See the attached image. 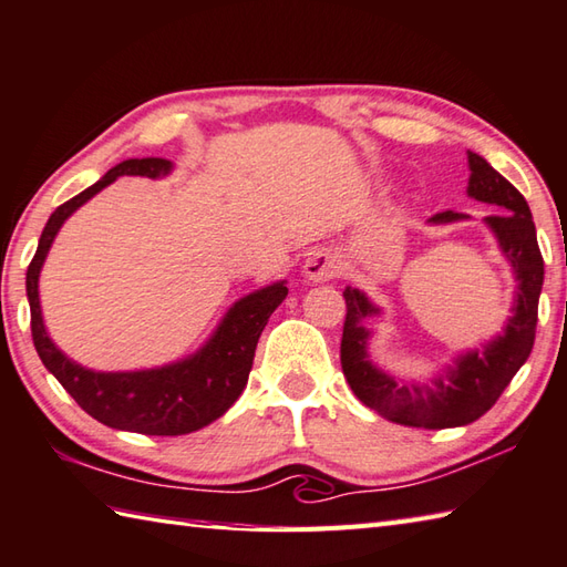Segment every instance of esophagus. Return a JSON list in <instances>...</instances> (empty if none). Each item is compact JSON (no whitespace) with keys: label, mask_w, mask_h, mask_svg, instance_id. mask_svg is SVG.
<instances>
[{"label":"esophagus","mask_w":567,"mask_h":567,"mask_svg":"<svg viewBox=\"0 0 567 567\" xmlns=\"http://www.w3.org/2000/svg\"><path fill=\"white\" fill-rule=\"evenodd\" d=\"M302 270H305L307 280L327 282V280H334V277L339 275V260L332 250L319 248V250H312L310 255H307Z\"/></svg>","instance_id":"esophagus-1"}]
</instances>
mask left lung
<instances>
[{
    "instance_id": "8db88e82",
    "label": "left lung",
    "mask_w": 567,
    "mask_h": 567,
    "mask_svg": "<svg viewBox=\"0 0 567 567\" xmlns=\"http://www.w3.org/2000/svg\"><path fill=\"white\" fill-rule=\"evenodd\" d=\"M468 198L496 205L498 215H488L483 223L496 235L501 252L516 275V300L503 334L493 337L481 349H468L456 357L444 372L424 382H409L382 372L369 359L372 327L367 319L379 317L382 310L369 297L347 287L344 332H342V372L349 386L364 406L374 409L394 424L416 429H451L466 426L481 419L496 404L503 389L511 384L518 369L526 364L535 342L538 322V300L543 290V255L535 238L530 208L523 195L491 166L478 153L468 151ZM468 220L466 213H436L431 225H449Z\"/></svg>"
}]
</instances>
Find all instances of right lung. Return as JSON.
I'll return each instance as SVG.
<instances>
[{
	"label": "right lung",
	"mask_w": 567,
	"mask_h": 567,
	"mask_svg": "<svg viewBox=\"0 0 567 567\" xmlns=\"http://www.w3.org/2000/svg\"><path fill=\"white\" fill-rule=\"evenodd\" d=\"M173 163L166 158H128L113 166L104 178L89 185L51 213L41 230L39 248L27 270V297L32 310V337L37 354L59 379L76 404L101 424L146 436H181L208 426L228 411L248 384L255 347L270 315L287 297V282H272L240 297L208 342L198 352L173 364L138 369V372H94L76 364L51 342L39 305V275L51 243L71 215L118 176L166 178Z\"/></svg>",
	"instance_id": "add662e5"
}]
</instances>
